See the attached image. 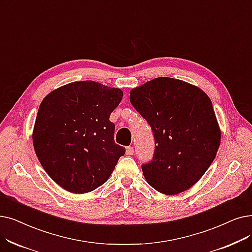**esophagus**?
Segmentation results:
<instances>
[{
    "mask_svg": "<svg viewBox=\"0 0 252 252\" xmlns=\"http://www.w3.org/2000/svg\"><path fill=\"white\" fill-rule=\"evenodd\" d=\"M126 156H133L134 155V147L127 146L126 148Z\"/></svg>",
    "mask_w": 252,
    "mask_h": 252,
    "instance_id": "esophagus-1",
    "label": "esophagus"
}]
</instances>
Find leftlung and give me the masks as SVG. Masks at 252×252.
<instances>
[{
  "instance_id": "obj_1",
  "label": "left lung",
  "mask_w": 252,
  "mask_h": 252,
  "mask_svg": "<svg viewBox=\"0 0 252 252\" xmlns=\"http://www.w3.org/2000/svg\"><path fill=\"white\" fill-rule=\"evenodd\" d=\"M129 101L155 136L153 158L142 165L148 184L163 194L190 189L210 167L220 145L210 97L190 83L158 77L130 91Z\"/></svg>"
}]
</instances>
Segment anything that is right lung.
<instances>
[{
    "label": "right lung",
    "instance_id": "add662e5",
    "mask_svg": "<svg viewBox=\"0 0 252 252\" xmlns=\"http://www.w3.org/2000/svg\"><path fill=\"white\" fill-rule=\"evenodd\" d=\"M124 93L95 81H76L40 104L32 145L42 167L61 188L86 193L104 184L126 148L115 144L109 120Z\"/></svg>",
    "mask_w": 252,
    "mask_h": 252
}]
</instances>
